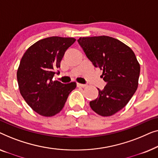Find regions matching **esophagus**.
<instances>
[{
  "label": "esophagus",
  "mask_w": 158,
  "mask_h": 158,
  "mask_svg": "<svg viewBox=\"0 0 158 158\" xmlns=\"http://www.w3.org/2000/svg\"><path fill=\"white\" fill-rule=\"evenodd\" d=\"M77 87H82V88H84V87H86V84H79V83H77Z\"/></svg>",
  "instance_id": "obj_1"
}]
</instances>
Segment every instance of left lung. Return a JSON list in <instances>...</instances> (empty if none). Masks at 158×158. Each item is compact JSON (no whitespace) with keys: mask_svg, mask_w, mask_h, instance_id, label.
<instances>
[{"mask_svg":"<svg viewBox=\"0 0 158 158\" xmlns=\"http://www.w3.org/2000/svg\"><path fill=\"white\" fill-rule=\"evenodd\" d=\"M86 57L103 71L106 85L89 102L93 111L112 116L126 106L138 86L140 66L135 53L123 42L106 35L81 37L77 40Z\"/></svg>","mask_w":158,"mask_h":158,"instance_id":"obj_1","label":"left lung"}]
</instances>
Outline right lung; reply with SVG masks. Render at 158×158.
<instances>
[{"mask_svg":"<svg viewBox=\"0 0 158 158\" xmlns=\"http://www.w3.org/2000/svg\"><path fill=\"white\" fill-rule=\"evenodd\" d=\"M75 41L74 38L59 36L41 39L21 58L17 71L20 93L32 110L42 116L52 117L61 112L69 94L76 88L75 82L62 84L52 80L65 52Z\"/></svg>","mask_w":158,"mask_h":158,"instance_id":"1","label":"right lung"}]
</instances>
